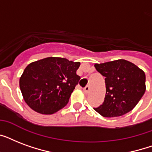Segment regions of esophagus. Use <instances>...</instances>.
I'll use <instances>...</instances> for the list:
<instances>
[{
    "mask_svg": "<svg viewBox=\"0 0 152 152\" xmlns=\"http://www.w3.org/2000/svg\"><path fill=\"white\" fill-rule=\"evenodd\" d=\"M89 91H90V87L89 86H86L85 88H83V92H84L85 95H88Z\"/></svg>",
    "mask_w": 152,
    "mask_h": 152,
    "instance_id": "34e87169",
    "label": "esophagus"
}]
</instances>
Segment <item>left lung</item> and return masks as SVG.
<instances>
[{
    "label": "left lung",
    "mask_w": 152,
    "mask_h": 152,
    "mask_svg": "<svg viewBox=\"0 0 152 152\" xmlns=\"http://www.w3.org/2000/svg\"><path fill=\"white\" fill-rule=\"evenodd\" d=\"M105 76L106 96L95 111L105 118L122 116L137 106L146 91L144 72L126 60L95 64Z\"/></svg>",
    "instance_id": "obj_1"
}]
</instances>
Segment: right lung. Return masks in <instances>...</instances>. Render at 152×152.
Returning <instances> with one entry per match:
<instances>
[{"instance_id": "add662e5", "label": "right lung", "mask_w": 152, "mask_h": 152, "mask_svg": "<svg viewBox=\"0 0 152 152\" xmlns=\"http://www.w3.org/2000/svg\"><path fill=\"white\" fill-rule=\"evenodd\" d=\"M80 62L63 57H46L26 67L20 88L28 106L42 114H53L66 106L80 77Z\"/></svg>"}]
</instances>
